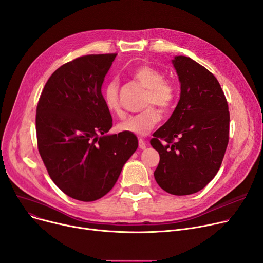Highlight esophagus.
<instances>
[{"mask_svg": "<svg viewBox=\"0 0 263 263\" xmlns=\"http://www.w3.org/2000/svg\"><path fill=\"white\" fill-rule=\"evenodd\" d=\"M146 142L143 140V139H139V147L141 148V149H145L146 148Z\"/></svg>", "mask_w": 263, "mask_h": 263, "instance_id": "esophagus-1", "label": "esophagus"}]
</instances>
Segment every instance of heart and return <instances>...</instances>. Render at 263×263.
I'll list each match as a JSON object with an SVG mask.
<instances>
[{"instance_id":"b5f03b06","label":"heart","mask_w":263,"mask_h":263,"mask_svg":"<svg viewBox=\"0 0 263 263\" xmlns=\"http://www.w3.org/2000/svg\"><path fill=\"white\" fill-rule=\"evenodd\" d=\"M132 76L148 88L145 97V106L147 107L142 112L131 115L120 122L117 126V130L145 136L161 120V112L155 105L167 112L175 105L178 89L176 83L168 78H165L161 69L155 66L147 64L140 65L134 69ZM102 98L104 105L110 113L118 117H123V110L118 95V82L116 80L109 81L103 87Z\"/></svg>"}]
</instances>
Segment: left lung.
I'll return each mask as SVG.
<instances>
[{
    "instance_id": "1",
    "label": "left lung",
    "mask_w": 263,
    "mask_h": 263,
    "mask_svg": "<svg viewBox=\"0 0 263 263\" xmlns=\"http://www.w3.org/2000/svg\"><path fill=\"white\" fill-rule=\"evenodd\" d=\"M181 93L174 113L150 144L160 155L157 183L173 195L202 190L217 174L229 141V110L216 78L200 64L176 57Z\"/></svg>"
}]
</instances>
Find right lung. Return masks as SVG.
<instances>
[{
	"mask_svg": "<svg viewBox=\"0 0 263 263\" xmlns=\"http://www.w3.org/2000/svg\"><path fill=\"white\" fill-rule=\"evenodd\" d=\"M116 55L89 54L64 64L49 78L36 108L37 146L48 174L81 201L107 194L139 144L132 133L105 135L113 120L101 86Z\"/></svg>",
	"mask_w": 263,
	"mask_h": 263,
	"instance_id": "add662e5",
	"label": "right lung"
}]
</instances>
